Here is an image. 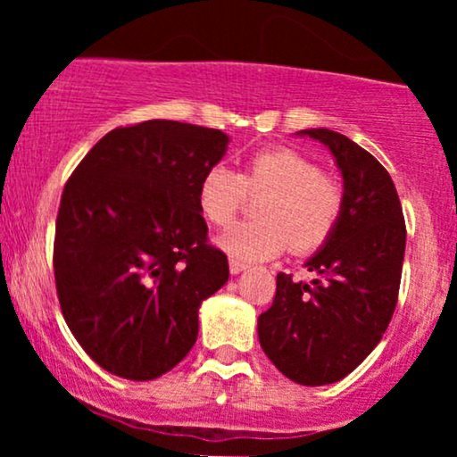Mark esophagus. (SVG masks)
Returning a JSON list of instances; mask_svg holds the SVG:
<instances>
[{"instance_id":"1","label":"esophagus","mask_w":457,"mask_h":457,"mask_svg":"<svg viewBox=\"0 0 457 457\" xmlns=\"http://www.w3.org/2000/svg\"><path fill=\"white\" fill-rule=\"evenodd\" d=\"M246 269V264L245 262H240V260H229V272H232V275H240V272H243Z\"/></svg>"}]
</instances>
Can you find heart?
<instances>
[{"instance_id":"1","label":"heart","mask_w":457,"mask_h":457,"mask_svg":"<svg viewBox=\"0 0 457 457\" xmlns=\"http://www.w3.org/2000/svg\"><path fill=\"white\" fill-rule=\"evenodd\" d=\"M246 191H269L260 204L262 221L236 223L217 238L219 249L240 262H262L283 253L292 243L296 253L327 243L339 221L344 193L322 176L318 162L292 148L260 150L245 174L223 162L208 167L197 187V206L206 221L229 225Z\"/></svg>"}]
</instances>
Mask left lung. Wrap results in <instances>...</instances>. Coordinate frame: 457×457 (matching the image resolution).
Here are the masks:
<instances>
[{
	"label": "left lung",
	"instance_id": "obj_1",
	"mask_svg": "<svg viewBox=\"0 0 457 457\" xmlns=\"http://www.w3.org/2000/svg\"><path fill=\"white\" fill-rule=\"evenodd\" d=\"M327 145L344 180L339 221L305 262L312 283L277 275L258 318L266 356L290 380L322 386L345 378L389 327L400 292L406 223L389 171L370 152L328 129L298 130Z\"/></svg>",
	"mask_w": 457,
	"mask_h": 457
}]
</instances>
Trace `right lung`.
I'll use <instances>...</instances> for the list:
<instances>
[{
  "label": "right lung",
  "mask_w": 457,
  "mask_h": 457,
  "mask_svg": "<svg viewBox=\"0 0 457 457\" xmlns=\"http://www.w3.org/2000/svg\"><path fill=\"white\" fill-rule=\"evenodd\" d=\"M228 144L223 130L148 120L104 135L66 182L57 298L109 374L159 378L195 344L199 307L229 277L223 251L206 243L197 187Z\"/></svg>",
  "instance_id": "add662e5"
}]
</instances>
